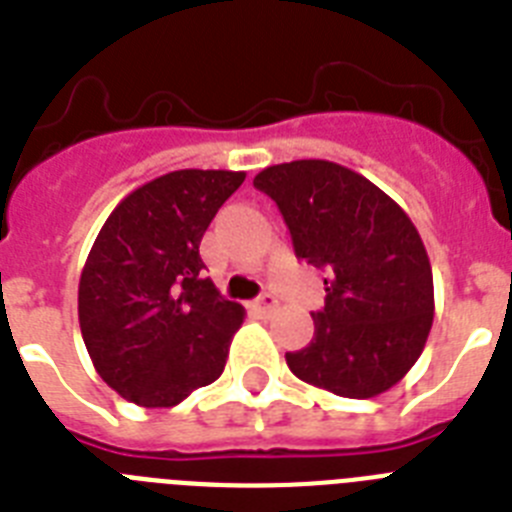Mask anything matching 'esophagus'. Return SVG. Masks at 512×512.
I'll return each instance as SVG.
<instances>
[{
  "mask_svg": "<svg viewBox=\"0 0 512 512\" xmlns=\"http://www.w3.org/2000/svg\"><path fill=\"white\" fill-rule=\"evenodd\" d=\"M276 307H278V299L270 294V291L260 296V299L255 302V309L260 312V315H270V312H276Z\"/></svg>",
  "mask_w": 512,
  "mask_h": 512,
  "instance_id": "1",
  "label": "esophagus"
}]
</instances>
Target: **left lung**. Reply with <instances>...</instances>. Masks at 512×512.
Here are the masks:
<instances>
[{"label": "left lung", "mask_w": 512, "mask_h": 512, "mask_svg": "<svg viewBox=\"0 0 512 512\" xmlns=\"http://www.w3.org/2000/svg\"><path fill=\"white\" fill-rule=\"evenodd\" d=\"M255 187L273 200L296 257L328 270L315 338L289 351L299 380L343 398H375L422 356L435 286L422 236L393 197L341 163L268 166Z\"/></svg>", "instance_id": "left-lung-1"}]
</instances>
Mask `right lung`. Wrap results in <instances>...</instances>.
<instances>
[{
  "label": "right lung",
  "mask_w": 512,
  "mask_h": 512,
  "mask_svg": "<svg viewBox=\"0 0 512 512\" xmlns=\"http://www.w3.org/2000/svg\"><path fill=\"white\" fill-rule=\"evenodd\" d=\"M244 171L182 169L124 197L85 260L77 317L93 367L145 409L221 377L244 307L203 278L200 242Z\"/></svg>",
  "instance_id": "add662e5"
}]
</instances>
